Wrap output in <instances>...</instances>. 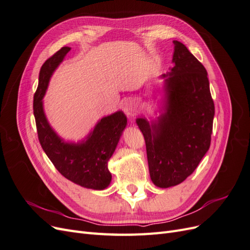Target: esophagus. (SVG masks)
Wrapping results in <instances>:
<instances>
[{
  "label": "esophagus",
  "mask_w": 250,
  "mask_h": 250,
  "mask_svg": "<svg viewBox=\"0 0 250 250\" xmlns=\"http://www.w3.org/2000/svg\"><path fill=\"white\" fill-rule=\"evenodd\" d=\"M123 111L126 113V116L130 117L135 112V104L132 100H126L123 104Z\"/></svg>",
  "instance_id": "esophagus-1"
}]
</instances>
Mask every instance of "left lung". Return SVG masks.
<instances>
[{"label":"left lung","mask_w":250,"mask_h":250,"mask_svg":"<svg viewBox=\"0 0 250 250\" xmlns=\"http://www.w3.org/2000/svg\"><path fill=\"white\" fill-rule=\"evenodd\" d=\"M170 71L163 74L160 116L138 118L146 143L150 177L158 188L177 186L197 168L210 145L215 116L206 67L173 41Z\"/></svg>","instance_id":"obj_1"}]
</instances>
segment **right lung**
I'll use <instances>...</instances> for the list:
<instances>
[{
    "label": "right lung",
    "instance_id": "right-lung-1",
    "mask_svg": "<svg viewBox=\"0 0 250 250\" xmlns=\"http://www.w3.org/2000/svg\"><path fill=\"white\" fill-rule=\"evenodd\" d=\"M70 50V47L60 49L46 60L40 71L33 100L37 134L43 151L62 176L83 188L101 191L110 185L111 174L107 163L126 128L127 118L121 110L103 117L94 129L77 143L64 141L53 129L44 113L42 99L52 75Z\"/></svg>",
    "mask_w": 250,
    "mask_h": 250
}]
</instances>
